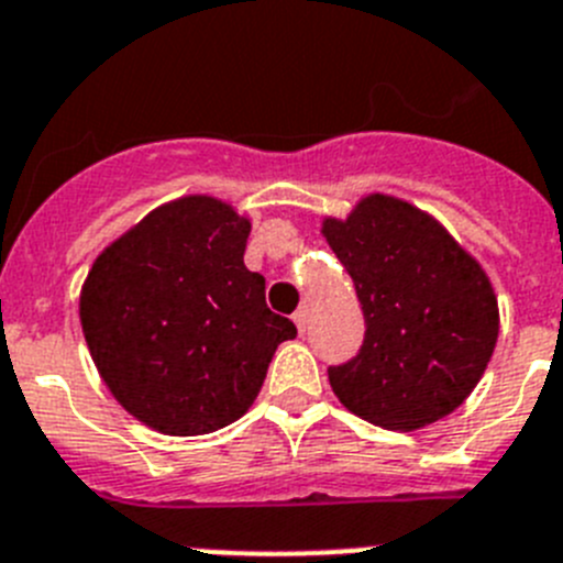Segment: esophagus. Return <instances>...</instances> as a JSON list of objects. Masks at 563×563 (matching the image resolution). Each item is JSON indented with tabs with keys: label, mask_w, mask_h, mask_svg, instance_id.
Instances as JSON below:
<instances>
[{
	"label": "esophagus",
	"mask_w": 563,
	"mask_h": 563,
	"mask_svg": "<svg viewBox=\"0 0 563 563\" xmlns=\"http://www.w3.org/2000/svg\"><path fill=\"white\" fill-rule=\"evenodd\" d=\"M307 309H298V312H296V316H292V321H296V327H298V332H307Z\"/></svg>",
	"instance_id": "34e87169"
}]
</instances>
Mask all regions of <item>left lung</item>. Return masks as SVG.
Wrapping results in <instances>:
<instances>
[{
	"label": "left lung",
	"instance_id": "8db88e82",
	"mask_svg": "<svg viewBox=\"0 0 563 563\" xmlns=\"http://www.w3.org/2000/svg\"><path fill=\"white\" fill-rule=\"evenodd\" d=\"M321 231L365 316L357 357L329 368L340 405L399 432L457 410L497 345L499 309L486 271L435 218L390 195H365Z\"/></svg>",
	"mask_w": 563,
	"mask_h": 563
}]
</instances>
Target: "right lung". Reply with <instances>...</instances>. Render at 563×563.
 Masks as SVG:
<instances>
[{
    "instance_id": "add662e5",
    "label": "right lung",
    "mask_w": 563,
    "mask_h": 563,
    "mask_svg": "<svg viewBox=\"0 0 563 563\" xmlns=\"http://www.w3.org/2000/svg\"><path fill=\"white\" fill-rule=\"evenodd\" d=\"M251 220L209 195L153 209L113 240L80 290V323L102 383L164 435L229 427L265 383L296 323L271 312L242 262Z\"/></svg>"
}]
</instances>
